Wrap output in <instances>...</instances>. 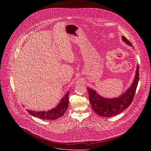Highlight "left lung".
Returning a JSON list of instances; mask_svg holds the SVG:
<instances>
[{
  "label": "left lung",
  "instance_id": "1",
  "mask_svg": "<svg viewBox=\"0 0 151 151\" xmlns=\"http://www.w3.org/2000/svg\"><path fill=\"white\" fill-rule=\"evenodd\" d=\"M122 40L128 45L133 47L131 43L124 36L122 37ZM138 81L139 67L137 65L133 83L129 88L118 98L108 99L102 97L98 94L95 90L88 87L89 100L92 109L98 115L106 117H111L122 113L131 104L138 86Z\"/></svg>",
  "mask_w": 151,
  "mask_h": 151
}]
</instances>
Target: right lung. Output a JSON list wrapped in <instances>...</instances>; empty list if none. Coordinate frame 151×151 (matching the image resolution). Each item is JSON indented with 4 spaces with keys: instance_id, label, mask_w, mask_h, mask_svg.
<instances>
[{
    "instance_id": "1",
    "label": "right lung",
    "mask_w": 151,
    "mask_h": 151,
    "mask_svg": "<svg viewBox=\"0 0 151 151\" xmlns=\"http://www.w3.org/2000/svg\"><path fill=\"white\" fill-rule=\"evenodd\" d=\"M68 92L65 97L62 98L60 102L58 105L54 109H52L49 111H34L30 110H27L28 112L34 117L43 119V120H56L62 117L67 110L68 106Z\"/></svg>"
}]
</instances>
